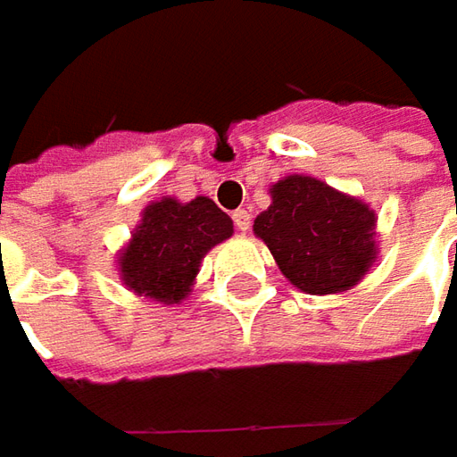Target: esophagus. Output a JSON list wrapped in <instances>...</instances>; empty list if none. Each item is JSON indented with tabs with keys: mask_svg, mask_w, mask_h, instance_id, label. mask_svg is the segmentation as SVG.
<instances>
[{
	"mask_svg": "<svg viewBox=\"0 0 457 457\" xmlns=\"http://www.w3.org/2000/svg\"><path fill=\"white\" fill-rule=\"evenodd\" d=\"M234 226H237L241 234H246V231L252 228V213H249V211H244V208L234 211Z\"/></svg>",
	"mask_w": 457,
	"mask_h": 457,
	"instance_id": "1",
	"label": "esophagus"
}]
</instances>
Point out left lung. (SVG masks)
Masks as SVG:
<instances>
[{"mask_svg":"<svg viewBox=\"0 0 457 457\" xmlns=\"http://www.w3.org/2000/svg\"><path fill=\"white\" fill-rule=\"evenodd\" d=\"M270 193L272 205L256 216L254 234L279 272L307 295L356 287L377 262L374 211L310 175H290Z\"/></svg>","mask_w":457,"mask_h":457,"instance_id":"1","label":"left lung"}]
</instances>
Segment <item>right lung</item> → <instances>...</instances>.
Segmentation results:
<instances>
[{"mask_svg": "<svg viewBox=\"0 0 457 457\" xmlns=\"http://www.w3.org/2000/svg\"><path fill=\"white\" fill-rule=\"evenodd\" d=\"M231 234L234 220L205 195L150 203L116 259L121 282L139 297L175 305L187 297L203 256Z\"/></svg>", "mask_w": 457, "mask_h": 457, "instance_id": "right-lung-1", "label": "right lung"}]
</instances>
